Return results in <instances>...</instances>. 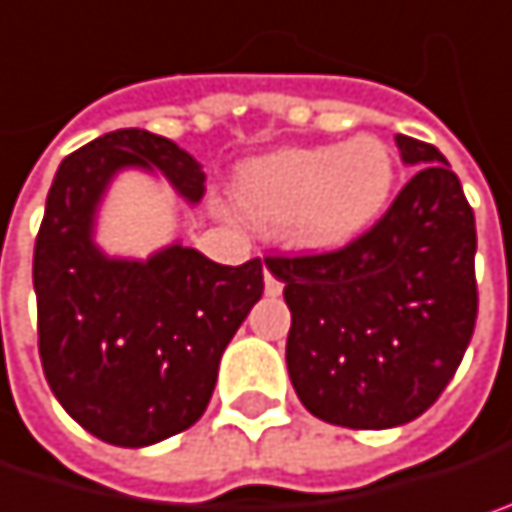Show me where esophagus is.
Masks as SVG:
<instances>
[{
  "instance_id": "1",
  "label": "esophagus",
  "mask_w": 512,
  "mask_h": 512,
  "mask_svg": "<svg viewBox=\"0 0 512 512\" xmlns=\"http://www.w3.org/2000/svg\"><path fill=\"white\" fill-rule=\"evenodd\" d=\"M263 287H266V296H281V290H284V284L272 266H263Z\"/></svg>"
}]
</instances>
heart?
Wrapping results in <instances>:
<instances>
[{
  "instance_id": "obj_1",
  "label": "heart",
  "mask_w": 512,
  "mask_h": 512,
  "mask_svg": "<svg viewBox=\"0 0 512 512\" xmlns=\"http://www.w3.org/2000/svg\"><path fill=\"white\" fill-rule=\"evenodd\" d=\"M393 149L357 134L343 146H299L249 161L234 184L237 213L263 234L287 231L307 252L360 240L390 205Z\"/></svg>"
}]
</instances>
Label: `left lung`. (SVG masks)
Masks as SVG:
<instances>
[{
    "mask_svg": "<svg viewBox=\"0 0 512 512\" xmlns=\"http://www.w3.org/2000/svg\"><path fill=\"white\" fill-rule=\"evenodd\" d=\"M416 175L346 249L269 257L293 313L287 369L322 422L384 431L422 416L454 378L478 319L475 213L431 143L395 134Z\"/></svg>",
    "mask_w": 512,
    "mask_h": 512,
    "instance_id": "8db88e82",
    "label": "left lung"
}]
</instances>
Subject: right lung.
I'll return each instance as SVG.
<instances>
[{"instance_id":"1","label":"right lung","mask_w":512,"mask_h":512,"mask_svg":"<svg viewBox=\"0 0 512 512\" xmlns=\"http://www.w3.org/2000/svg\"><path fill=\"white\" fill-rule=\"evenodd\" d=\"M122 169H158L190 205L205 196L202 163L143 128L64 158L34 243L37 337L43 375L72 419L143 448L202 419L222 351L263 296V263L222 266L181 243L146 260L105 255L96 210Z\"/></svg>"}]
</instances>
